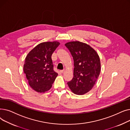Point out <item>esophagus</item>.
Segmentation results:
<instances>
[{
  "label": "esophagus",
  "instance_id": "1",
  "mask_svg": "<svg viewBox=\"0 0 130 130\" xmlns=\"http://www.w3.org/2000/svg\"><path fill=\"white\" fill-rule=\"evenodd\" d=\"M64 72H65V70H60V72L61 73H63Z\"/></svg>",
  "mask_w": 130,
  "mask_h": 130
}]
</instances>
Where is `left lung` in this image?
Listing matches in <instances>:
<instances>
[{"mask_svg": "<svg viewBox=\"0 0 130 130\" xmlns=\"http://www.w3.org/2000/svg\"><path fill=\"white\" fill-rule=\"evenodd\" d=\"M65 45L74 59V77L67 83L71 90L76 95H84L91 91L101 71V61L98 53L89 45L73 41Z\"/></svg>", "mask_w": 130, "mask_h": 130, "instance_id": "1", "label": "left lung"}]
</instances>
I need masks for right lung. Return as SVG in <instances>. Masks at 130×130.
I'll return each mask as SVG.
<instances>
[{
    "mask_svg": "<svg viewBox=\"0 0 130 130\" xmlns=\"http://www.w3.org/2000/svg\"><path fill=\"white\" fill-rule=\"evenodd\" d=\"M59 44L57 41L41 43L27 54L24 72L29 86L37 92L50 90L58 76L53 70L51 56Z\"/></svg>",
    "mask_w": 130,
    "mask_h": 130,
    "instance_id": "right-lung-1",
    "label": "right lung"
}]
</instances>
